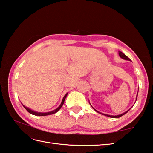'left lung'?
Returning <instances> with one entry per match:
<instances>
[{"mask_svg": "<svg viewBox=\"0 0 153 153\" xmlns=\"http://www.w3.org/2000/svg\"><path fill=\"white\" fill-rule=\"evenodd\" d=\"M119 56L121 57V58H122V59H125V60H128V61H131V59L128 58V57L126 56V55H125L123 53V52H120V51H119ZM137 95H138V93H137V98H136V101H137ZM89 104H90V103H89ZM91 105V104H90ZM92 107V106H91ZM93 109H94L95 111H97V113H100V114H102V115H105V116H107V117H111V118H119V117H121V116H123V115H125V114H126V113L128 111H129L130 109H128L127 111H126V112H125V113H122V114H121V115H107V114H104V113H100V112H99V111H97V110H95L94 107H93Z\"/></svg>", "mask_w": 153, "mask_h": 153, "instance_id": "1", "label": "left lung"}]
</instances>
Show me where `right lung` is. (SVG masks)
<instances>
[{"instance_id": "add662e5", "label": "right lung", "mask_w": 153, "mask_h": 153, "mask_svg": "<svg viewBox=\"0 0 153 153\" xmlns=\"http://www.w3.org/2000/svg\"><path fill=\"white\" fill-rule=\"evenodd\" d=\"M67 95H68V94H65V95H64V98H63V100H62V103H61V104H60V105H59V106L58 107V108L56 109L55 110L52 111H50V112H47V113H39V112L34 111L31 110L30 109L28 108V107H25V105H24L23 104H22V105H23V107H25V108L27 110V111L29 112V113H30V114H32V115H38V116H46V115H52V114H54V113H56V112H58V111L61 109V107H62L63 105H64V101H65V97H66Z\"/></svg>"}]
</instances>
